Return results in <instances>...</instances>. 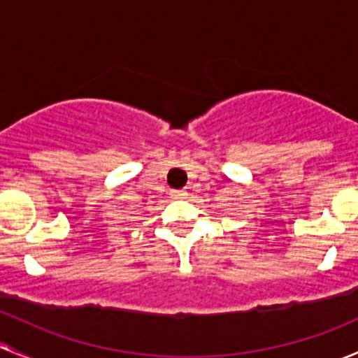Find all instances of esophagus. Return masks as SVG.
Segmentation results:
<instances>
[{
    "label": "esophagus",
    "mask_w": 358,
    "mask_h": 358,
    "mask_svg": "<svg viewBox=\"0 0 358 358\" xmlns=\"http://www.w3.org/2000/svg\"><path fill=\"white\" fill-rule=\"evenodd\" d=\"M188 192L187 190H171V197L173 199H185Z\"/></svg>",
    "instance_id": "obj_1"
}]
</instances>
